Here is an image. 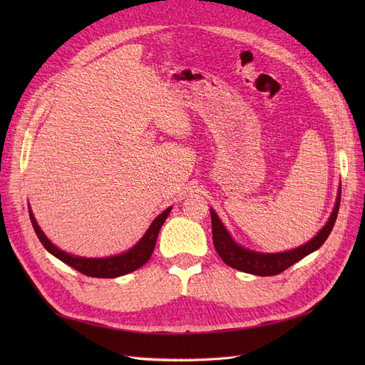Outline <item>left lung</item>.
Listing matches in <instances>:
<instances>
[{
	"label": "left lung",
	"instance_id": "1",
	"mask_svg": "<svg viewBox=\"0 0 365 365\" xmlns=\"http://www.w3.org/2000/svg\"><path fill=\"white\" fill-rule=\"evenodd\" d=\"M339 205H340V191L337 196L336 207L334 210H332V215L328 220L327 226H324L319 234L311 240V242L297 247V250L279 252V254H260V252H254L250 250H245L242 246H238L227 234V230L222 226L218 215H216L213 210H210L215 250L220 254V257L224 260L226 265L235 268L238 271H243V273H250L255 276L279 274L282 273L284 269L292 267L293 263H297L302 257H306V255L319 250V247L327 242V238L329 237L332 227H334V222L337 220Z\"/></svg>",
	"mask_w": 365,
	"mask_h": 365
}]
</instances>
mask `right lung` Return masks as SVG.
I'll use <instances>...</instances> for the list:
<instances>
[{
	"label": "right lung",
	"mask_w": 365,
	"mask_h": 365,
	"mask_svg": "<svg viewBox=\"0 0 365 365\" xmlns=\"http://www.w3.org/2000/svg\"><path fill=\"white\" fill-rule=\"evenodd\" d=\"M169 212L170 208H166V210L152 222V226L145 232V235L141 238V242H139L135 247H131L128 252H123L120 255H114V257H106V259L76 257V255H71L58 250V247L43 235L41 227L37 226L33 213H29V218H31V222H33L37 238L41 240V243L45 246V250L51 252L54 257H58L59 260L67 263L68 267H72L76 271H80V273L91 277H118L141 268L144 263L150 259V255L155 250V243H157L158 232L163 226V222L166 221Z\"/></svg>",
	"instance_id": "obj_1"
}]
</instances>
